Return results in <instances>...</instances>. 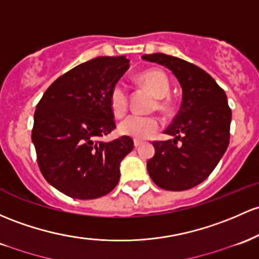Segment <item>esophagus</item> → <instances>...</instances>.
Listing matches in <instances>:
<instances>
[{"label":"esophagus","mask_w":259,"mask_h":259,"mask_svg":"<svg viewBox=\"0 0 259 259\" xmlns=\"http://www.w3.org/2000/svg\"><path fill=\"white\" fill-rule=\"evenodd\" d=\"M141 144H143V143H141V141H139V140H135L134 141V146L136 147V149H138L139 146H141Z\"/></svg>","instance_id":"esophagus-1"}]
</instances>
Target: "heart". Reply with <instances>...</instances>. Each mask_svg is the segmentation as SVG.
<instances>
[{
	"instance_id": "obj_1",
	"label": "heart",
	"mask_w": 259,
	"mask_h": 259,
	"mask_svg": "<svg viewBox=\"0 0 259 259\" xmlns=\"http://www.w3.org/2000/svg\"><path fill=\"white\" fill-rule=\"evenodd\" d=\"M139 81L144 84L155 97H157V109L167 110L169 104L163 97L169 91V81L166 73L158 69L144 71L139 75ZM109 106L116 116H123L127 110L126 87L121 82H116L109 95ZM161 123L156 116L129 115L119 124V133L130 136L135 140H145L158 132Z\"/></svg>"
}]
</instances>
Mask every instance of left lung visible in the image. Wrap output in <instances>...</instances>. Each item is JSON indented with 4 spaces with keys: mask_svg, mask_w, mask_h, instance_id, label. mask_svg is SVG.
Returning <instances> with one entry per match:
<instances>
[{
    "mask_svg": "<svg viewBox=\"0 0 259 259\" xmlns=\"http://www.w3.org/2000/svg\"><path fill=\"white\" fill-rule=\"evenodd\" d=\"M143 59L171 70L182 87L181 109L164 132L175 139L152 143L156 152L147 172L162 189H190L209 177L229 146L231 109L225 91L180 58L156 53Z\"/></svg>",
    "mask_w": 259,
    "mask_h": 259,
    "instance_id": "left-lung-1",
    "label": "left lung"
}]
</instances>
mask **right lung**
I'll list each match as a JSON object with an SVG mask.
<instances>
[{"instance_id": "add662e5", "label": "right lung", "mask_w": 259, "mask_h": 259, "mask_svg": "<svg viewBox=\"0 0 259 259\" xmlns=\"http://www.w3.org/2000/svg\"><path fill=\"white\" fill-rule=\"evenodd\" d=\"M129 62L125 56L83 62L55 79L36 106L32 141L39 168L67 197L96 199L118 184L120 162L134 141L99 139L115 129L109 95Z\"/></svg>"}]
</instances>
